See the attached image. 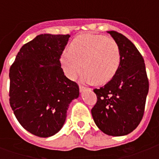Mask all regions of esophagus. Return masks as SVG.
<instances>
[{
	"instance_id": "esophagus-1",
	"label": "esophagus",
	"mask_w": 159,
	"mask_h": 159,
	"mask_svg": "<svg viewBox=\"0 0 159 159\" xmlns=\"http://www.w3.org/2000/svg\"><path fill=\"white\" fill-rule=\"evenodd\" d=\"M79 89H80V91H81V92H82V91H85V90L90 89H89V88L84 87V86H83V85H81V84H80V85H79Z\"/></svg>"
}]
</instances>
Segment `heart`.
<instances>
[{"mask_svg":"<svg viewBox=\"0 0 159 159\" xmlns=\"http://www.w3.org/2000/svg\"><path fill=\"white\" fill-rule=\"evenodd\" d=\"M121 50L113 38L103 35L85 34L74 38L70 51L61 57L62 68L68 78L74 79L86 70L82 80L88 83L105 84L115 77L121 65Z\"/></svg>","mask_w":159,"mask_h":159,"instance_id":"heart-1","label":"heart"}]
</instances>
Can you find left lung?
Listing matches in <instances>:
<instances>
[{
  "label": "left lung",
  "instance_id": "left-lung-1",
  "mask_svg": "<svg viewBox=\"0 0 159 159\" xmlns=\"http://www.w3.org/2000/svg\"><path fill=\"white\" fill-rule=\"evenodd\" d=\"M121 50V65L113 78L93 91L91 108L96 125L106 134L122 136L139 126L145 113L149 82L143 57L132 42L117 31H108Z\"/></svg>",
  "mask_w": 159,
  "mask_h": 159
}]
</instances>
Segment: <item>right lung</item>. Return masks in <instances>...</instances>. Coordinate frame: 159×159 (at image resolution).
Returning a JSON list of instances; mask_svg holds the SVG:
<instances>
[{
	"mask_svg": "<svg viewBox=\"0 0 159 159\" xmlns=\"http://www.w3.org/2000/svg\"><path fill=\"white\" fill-rule=\"evenodd\" d=\"M69 34L38 35L24 44L9 70V102L22 127L41 138L58 132L70 102L79 95L78 84L68 79L61 56Z\"/></svg>",
	"mask_w": 159,
	"mask_h": 159,
	"instance_id": "obj_1",
	"label": "right lung"
}]
</instances>
